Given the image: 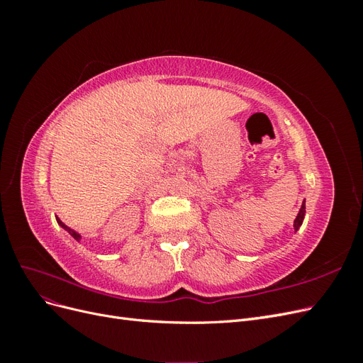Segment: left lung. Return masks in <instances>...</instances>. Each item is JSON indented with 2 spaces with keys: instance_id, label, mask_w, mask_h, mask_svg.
Instances as JSON below:
<instances>
[{
  "instance_id": "left-lung-1",
  "label": "left lung",
  "mask_w": 363,
  "mask_h": 363,
  "mask_svg": "<svg viewBox=\"0 0 363 363\" xmlns=\"http://www.w3.org/2000/svg\"><path fill=\"white\" fill-rule=\"evenodd\" d=\"M304 213H306V200H303L300 211H298V213H296V216H295V219H294V232H298V228H300L301 224H303Z\"/></svg>"
}]
</instances>
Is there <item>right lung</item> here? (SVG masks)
Listing matches in <instances>:
<instances>
[{
    "label": "right lung",
    "mask_w": 363,
    "mask_h": 363,
    "mask_svg": "<svg viewBox=\"0 0 363 363\" xmlns=\"http://www.w3.org/2000/svg\"><path fill=\"white\" fill-rule=\"evenodd\" d=\"M56 219H57V224L65 230V232H68L75 240H77V242H80V240H82V235L79 233V232H75V230L74 228H71V227H68L67 224H63L62 221H60V219H59V216H56Z\"/></svg>",
    "instance_id": "1"
}]
</instances>
